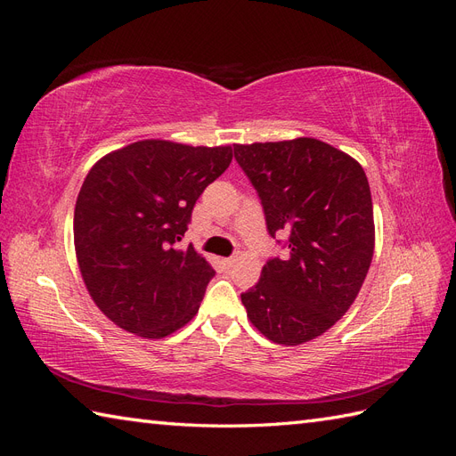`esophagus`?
I'll return each instance as SVG.
<instances>
[{
	"mask_svg": "<svg viewBox=\"0 0 456 456\" xmlns=\"http://www.w3.org/2000/svg\"><path fill=\"white\" fill-rule=\"evenodd\" d=\"M236 262H238V256H230V258L224 260V266H226V268H232L233 265H236Z\"/></svg>",
	"mask_w": 456,
	"mask_h": 456,
	"instance_id": "esophagus-1",
	"label": "esophagus"
}]
</instances>
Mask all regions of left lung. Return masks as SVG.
Here are the masks:
<instances>
[{
	"label": "left lung",
	"mask_w": 456,
	"mask_h": 456,
	"mask_svg": "<svg viewBox=\"0 0 456 456\" xmlns=\"http://www.w3.org/2000/svg\"><path fill=\"white\" fill-rule=\"evenodd\" d=\"M260 198L272 238H285L260 280L241 293L247 317L272 342L297 346L348 312L365 281L375 223L365 171L327 142L233 144ZM281 243V241H280Z\"/></svg>",
	"instance_id": "left-lung-1"
}]
</instances>
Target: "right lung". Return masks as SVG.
Here are the masks:
<instances>
[{"label": "right lung", "instance_id": "1", "mask_svg": "<svg viewBox=\"0 0 456 456\" xmlns=\"http://www.w3.org/2000/svg\"><path fill=\"white\" fill-rule=\"evenodd\" d=\"M230 161L232 146L150 139L93 165L76 201L74 245L89 295L118 327L163 338L198 314L215 270L176 243Z\"/></svg>", "mask_w": 456, "mask_h": 456}]
</instances>
